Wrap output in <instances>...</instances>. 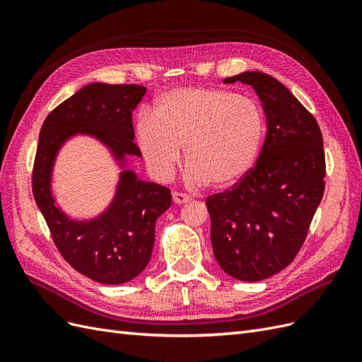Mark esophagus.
I'll return each mask as SVG.
<instances>
[{"instance_id": "34e87169", "label": "esophagus", "mask_w": 362, "mask_h": 362, "mask_svg": "<svg viewBox=\"0 0 362 362\" xmlns=\"http://www.w3.org/2000/svg\"><path fill=\"white\" fill-rule=\"evenodd\" d=\"M172 198H173V202L177 204V205H182V204H187L189 201H192V198H190L189 194H185V193H180V192H173Z\"/></svg>"}]
</instances>
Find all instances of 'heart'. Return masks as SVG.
<instances>
[{"instance_id": "heart-1", "label": "heart", "mask_w": 362, "mask_h": 362, "mask_svg": "<svg viewBox=\"0 0 362 362\" xmlns=\"http://www.w3.org/2000/svg\"><path fill=\"white\" fill-rule=\"evenodd\" d=\"M264 133V113L255 100L205 86L163 93L154 115L141 113L136 124L141 156L158 180L172 177L185 145L189 180L221 189L252 169Z\"/></svg>"}]
</instances>
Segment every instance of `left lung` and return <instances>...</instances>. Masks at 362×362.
I'll use <instances>...</instances> for the list:
<instances>
[{
  "label": "left lung",
  "mask_w": 362,
  "mask_h": 362,
  "mask_svg": "<svg viewBox=\"0 0 362 362\" xmlns=\"http://www.w3.org/2000/svg\"><path fill=\"white\" fill-rule=\"evenodd\" d=\"M254 87L267 136L257 164L231 189L208 196L211 245L218 266L255 282L298 255L325 192V151L314 116L273 76L243 72L225 78Z\"/></svg>",
  "instance_id": "obj_1"
}]
</instances>
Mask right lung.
Returning a JSON list of instances; mask_svg holds the SVG:
<instances>
[{"instance_id": "obj_1", "label": "right lung", "mask_w": 362, "mask_h": 362, "mask_svg": "<svg viewBox=\"0 0 362 362\" xmlns=\"http://www.w3.org/2000/svg\"><path fill=\"white\" fill-rule=\"evenodd\" d=\"M145 93L146 87L137 84L83 87L47 116L33 164V196L60 255L81 275L110 286L131 281L148 266L156 222L172 204L170 190L122 170L110 206L93 221L76 222L54 204L51 172L63 141L80 133L101 140L120 164L125 156L140 157L133 110Z\"/></svg>"}]
</instances>
